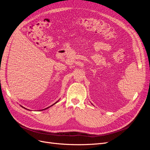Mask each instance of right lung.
<instances>
[{
  "label": "right lung",
  "instance_id": "1",
  "mask_svg": "<svg viewBox=\"0 0 150 150\" xmlns=\"http://www.w3.org/2000/svg\"><path fill=\"white\" fill-rule=\"evenodd\" d=\"M58 101H59V100H58V101H57V102H56V103H54V104H52V105H51V106H49V107H47V108H45V109H44V110H40V111H42V110H46V109H47V108H50V107H51V106H53V105H54V104H56V103H57V102H58ZM21 106V107H22V108H24V109H25V110H28V109H26V108H24V107H23V106Z\"/></svg>",
  "mask_w": 150,
  "mask_h": 150
}]
</instances>
